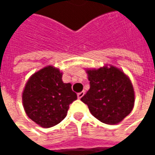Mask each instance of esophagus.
<instances>
[{"mask_svg":"<svg viewBox=\"0 0 155 155\" xmlns=\"http://www.w3.org/2000/svg\"><path fill=\"white\" fill-rule=\"evenodd\" d=\"M83 95H84V91H81V92H79V93L77 94L78 99H81V98H82V97H83Z\"/></svg>","mask_w":155,"mask_h":155,"instance_id":"34e87169","label":"esophagus"}]
</instances>
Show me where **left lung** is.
<instances>
[{"label":"left lung","mask_w":155,"mask_h":155,"mask_svg":"<svg viewBox=\"0 0 155 155\" xmlns=\"http://www.w3.org/2000/svg\"><path fill=\"white\" fill-rule=\"evenodd\" d=\"M90 90L81 99L100 121L114 125L132 111L135 103L133 85L119 69L110 66L88 70Z\"/></svg>","instance_id":"8db88e82"}]
</instances>
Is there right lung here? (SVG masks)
<instances>
[{
  "instance_id": "obj_1",
  "label": "right lung",
  "mask_w": 155,
  "mask_h": 155,
  "mask_svg": "<svg viewBox=\"0 0 155 155\" xmlns=\"http://www.w3.org/2000/svg\"><path fill=\"white\" fill-rule=\"evenodd\" d=\"M77 99L71 83H64L62 74L47 66L28 81L22 101L28 117L42 127L60 123L67 115L69 105Z\"/></svg>"
}]
</instances>
